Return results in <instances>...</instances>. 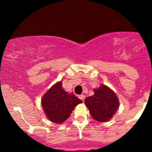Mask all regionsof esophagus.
Wrapping results in <instances>:
<instances>
[{
    "label": "esophagus",
    "instance_id": "esophagus-1",
    "mask_svg": "<svg viewBox=\"0 0 152 152\" xmlns=\"http://www.w3.org/2000/svg\"><path fill=\"white\" fill-rule=\"evenodd\" d=\"M79 98H80V100H82V101H84V99H85V96H84V94H80L79 95Z\"/></svg>",
    "mask_w": 152,
    "mask_h": 152
}]
</instances>
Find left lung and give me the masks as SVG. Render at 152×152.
Wrapping results in <instances>:
<instances>
[{"label": "left lung", "mask_w": 152, "mask_h": 152, "mask_svg": "<svg viewBox=\"0 0 152 152\" xmlns=\"http://www.w3.org/2000/svg\"><path fill=\"white\" fill-rule=\"evenodd\" d=\"M94 95L85 99V104L91 116L98 122H107L113 117L119 107V100L115 93L105 85L94 91Z\"/></svg>", "instance_id": "obj_1"}]
</instances>
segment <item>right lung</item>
I'll return each mask as SVG.
<instances>
[{
    "mask_svg": "<svg viewBox=\"0 0 152 152\" xmlns=\"http://www.w3.org/2000/svg\"><path fill=\"white\" fill-rule=\"evenodd\" d=\"M80 103L82 101L79 98L62 89L61 81L52 86L42 99V106L46 116L56 123H64L74 108Z\"/></svg>",
    "mask_w": 152,
    "mask_h": 152,
    "instance_id": "right-lung-1",
    "label": "right lung"
}]
</instances>
